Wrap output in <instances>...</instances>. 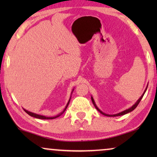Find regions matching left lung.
I'll return each mask as SVG.
<instances>
[{"label":"left lung","instance_id":"8db88e82","mask_svg":"<svg viewBox=\"0 0 157 157\" xmlns=\"http://www.w3.org/2000/svg\"><path fill=\"white\" fill-rule=\"evenodd\" d=\"M147 89H146V90L144 91V94H142V96H141L140 98H139V100L137 101L136 102V104H135L134 105H133V106L131 107V108H129V109H126V110H125V111H122V112H121V113H117V114H114V115H109V114H106V113H103L100 110V109H98V108L97 106H96V104H95V102H94V99H93V98L91 97V101H92V102H93V104L94 105V106H95V108L97 109V110L99 111V112L101 113H102L103 115H104V116H106V117H119V116H121V115H124V114H126V113H129V112H131V111H132L133 110H134L136 108V106H138V104H139V102L141 101V98H143V96H144V94H145V92H146V91H147Z\"/></svg>","mask_w":157,"mask_h":157}]
</instances>
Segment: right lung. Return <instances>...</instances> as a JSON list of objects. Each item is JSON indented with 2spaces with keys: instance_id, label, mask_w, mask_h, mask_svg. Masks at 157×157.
Wrapping results in <instances>:
<instances>
[{
  "instance_id": "right-lung-1",
  "label": "right lung",
  "mask_w": 157,
  "mask_h": 157,
  "mask_svg": "<svg viewBox=\"0 0 157 157\" xmlns=\"http://www.w3.org/2000/svg\"><path fill=\"white\" fill-rule=\"evenodd\" d=\"M69 101H70V100L68 101V104H67V105H66V108H65V109H64L63 110V111L62 113H60V114H59V115H57L56 117H44V116H41V115H38V114H36V113H32V112H30V111H27V110H25V109H24V111H25V112H26L29 115H30L31 116V117H35V118H37V119H56V118H57V117H60V116H61L62 113H63L64 111H66V108H67V106H68V104H69Z\"/></svg>"
}]
</instances>
